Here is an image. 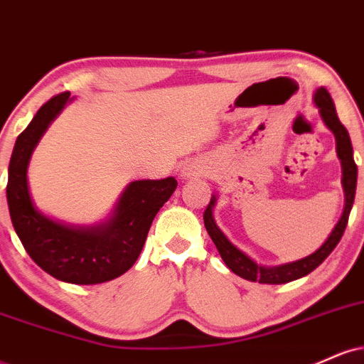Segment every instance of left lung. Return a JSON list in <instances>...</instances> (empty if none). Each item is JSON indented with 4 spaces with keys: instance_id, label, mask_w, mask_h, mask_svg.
<instances>
[{
    "instance_id": "8db88e82",
    "label": "left lung",
    "mask_w": 364,
    "mask_h": 364,
    "mask_svg": "<svg viewBox=\"0 0 364 364\" xmlns=\"http://www.w3.org/2000/svg\"><path fill=\"white\" fill-rule=\"evenodd\" d=\"M315 104L318 106L321 119L325 121L330 132L333 133L337 141V156L341 159L342 164V186H344V193H346V207L344 212H342L339 223H337L333 231L330 232V236L327 237L323 245L316 250L315 253L310 255V257L301 258L298 262L292 263H286V265L281 267H262L257 265L252 258L246 257L243 252L236 248L228 237L224 236V232L217 228L214 217H212V207L215 203V196H212L210 203H208L205 212H203V223H205V229L208 232V236L212 237L214 245L219 250L220 257L225 265L232 270L236 275L246 279V281L252 282H262V284H286L291 281H296V279L304 277L316 267L320 265L325 258L328 257L330 253L333 252L337 243L341 241L342 235L346 231V225H348L349 220V214L350 208H353L354 203V195H356V181H358V166L354 162L353 157V145H350V139L349 133L346 129L344 124L341 123L339 116L336 112V106H333L332 97L327 92V89L320 87L315 94Z\"/></svg>"
}]
</instances>
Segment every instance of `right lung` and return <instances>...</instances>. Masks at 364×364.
Here are the masks:
<instances>
[{"label": "right lung", "instance_id": "right-lung-1", "mask_svg": "<svg viewBox=\"0 0 364 364\" xmlns=\"http://www.w3.org/2000/svg\"><path fill=\"white\" fill-rule=\"evenodd\" d=\"M70 97L61 92L41 106L15 141L8 168L6 200L14 228L25 252L44 272L70 284H101L123 275L147 240L150 224L176 190L174 178L129 183L107 223L75 229L36 210L27 185L32 150Z\"/></svg>", "mask_w": 364, "mask_h": 364}]
</instances>
